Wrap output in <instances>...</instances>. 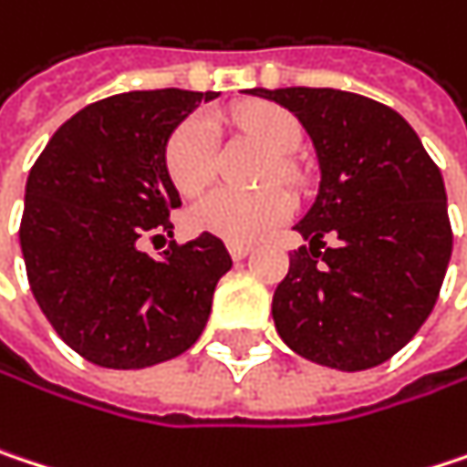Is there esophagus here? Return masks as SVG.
Listing matches in <instances>:
<instances>
[{
	"label": "esophagus",
	"mask_w": 467,
	"mask_h": 467,
	"mask_svg": "<svg viewBox=\"0 0 467 467\" xmlns=\"http://www.w3.org/2000/svg\"><path fill=\"white\" fill-rule=\"evenodd\" d=\"M227 248H230V256L237 259V262H240V259H245V256L254 251V245H251V243H230Z\"/></svg>",
	"instance_id": "esophagus-1"
}]
</instances>
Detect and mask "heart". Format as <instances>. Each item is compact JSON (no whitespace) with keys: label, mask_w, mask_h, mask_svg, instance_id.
Masks as SVG:
<instances>
[{"label":"heart","mask_w":467,"mask_h":467,"mask_svg":"<svg viewBox=\"0 0 467 467\" xmlns=\"http://www.w3.org/2000/svg\"><path fill=\"white\" fill-rule=\"evenodd\" d=\"M234 125L243 128L256 141H262L265 149L277 157V171L288 173V162L283 157L296 151L302 141V130L285 109L251 104L234 111ZM165 171L182 194H197L213 179L216 128L211 117L194 114L173 130L165 147ZM291 211L294 202L283 190L237 192L222 187L208 192L192 205L190 224L197 233L213 234L230 243H245L283 224L291 216Z\"/></svg>","instance_id":"b5f03b06"}]
</instances>
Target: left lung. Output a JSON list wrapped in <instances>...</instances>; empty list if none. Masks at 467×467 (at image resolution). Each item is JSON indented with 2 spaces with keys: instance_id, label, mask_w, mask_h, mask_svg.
Listing matches in <instances>:
<instances>
[{
  "instance_id": "1",
  "label": "left lung",
  "mask_w": 467,
  "mask_h": 467,
  "mask_svg": "<svg viewBox=\"0 0 467 467\" xmlns=\"http://www.w3.org/2000/svg\"><path fill=\"white\" fill-rule=\"evenodd\" d=\"M307 130L318 197L294 227L273 318L302 358L360 371L393 358L431 316L451 256L441 171L399 111L334 88H254ZM331 232L340 243L326 249Z\"/></svg>"
}]
</instances>
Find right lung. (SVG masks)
<instances>
[{
	"label": "right lung",
	"instance_id": "1",
	"mask_svg": "<svg viewBox=\"0 0 467 467\" xmlns=\"http://www.w3.org/2000/svg\"><path fill=\"white\" fill-rule=\"evenodd\" d=\"M216 93L133 90L96 101L36 157L21 219L31 294L66 345L104 368H147L202 334L224 243L200 234L160 259L144 237L173 234L182 197L165 171L171 133Z\"/></svg>",
	"mask_w": 467,
	"mask_h": 467
}]
</instances>
